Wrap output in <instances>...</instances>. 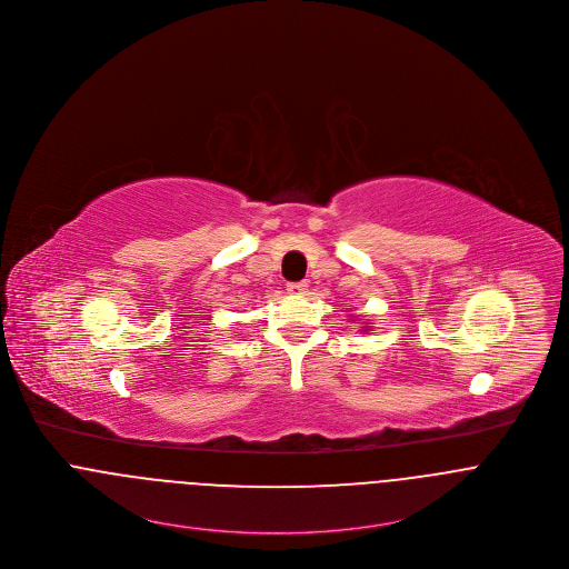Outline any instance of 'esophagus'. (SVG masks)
Listing matches in <instances>:
<instances>
[{"instance_id": "esophagus-1", "label": "esophagus", "mask_w": 569, "mask_h": 569, "mask_svg": "<svg viewBox=\"0 0 569 569\" xmlns=\"http://www.w3.org/2000/svg\"><path fill=\"white\" fill-rule=\"evenodd\" d=\"M307 289H309V282H289V284H287V291H289L291 296H305Z\"/></svg>"}]
</instances>
